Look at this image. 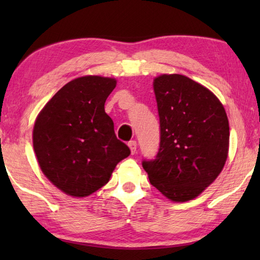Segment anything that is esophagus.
<instances>
[{
	"mask_svg": "<svg viewBox=\"0 0 260 260\" xmlns=\"http://www.w3.org/2000/svg\"><path fill=\"white\" fill-rule=\"evenodd\" d=\"M128 147L131 149L132 155H134V153L136 152V147H138V143H136V141H131V142H128Z\"/></svg>",
	"mask_w": 260,
	"mask_h": 260,
	"instance_id": "esophagus-1",
	"label": "esophagus"
}]
</instances>
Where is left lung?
I'll list each match as a JSON object with an SVG mask.
<instances>
[{
  "label": "left lung",
  "mask_w": 260,
  "mask_h": 260,
  "mask_svg": "<svg viewBox=\"0 0 260 260\" xmlns=\"http://www.w3.org/2000/svg\"><path fill=\"white\" fill-rule=\"evenodd\" d=\"M160 143L142 166L153 187L173 202L195 199L223 169L230 147L225 109L212 91L181 74L153 80Z\"/></svg>",
  "instance_id": "obj_1"
}]
</instances>
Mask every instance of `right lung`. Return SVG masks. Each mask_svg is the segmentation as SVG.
<instances>
[{
  "label": "right lung",
  "mask_w": 260,
  "mask_h": 260,
  "mask_svg": "<svg viewBox=\"0 0 260 260\" xmlns=\"http://www.w3.org/2000/svg\"><path fill=\"white\" fill-rule=\"evenodd\" d=\"M116 79L77 78L61 87L41 110L33 148L48 180L67 195L86 197L108 183L131 150L114 134L104 110Z\"/></svg>",
  "instance_id": "1"
}]
</instances>
